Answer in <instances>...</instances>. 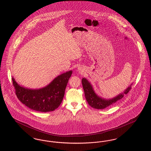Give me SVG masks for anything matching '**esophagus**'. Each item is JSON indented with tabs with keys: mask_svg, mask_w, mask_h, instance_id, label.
Returning a JSON list of instances; mask_svg holds the SVG:
<instances>
[{
	"mask_svg": "<svg viewBox=\"0 0 151 151\" xmlns=\"http://www.w3.org/2000/svg\"><path fill=\"white\" fill-rule=\"evenodd\" d=\"M78 70H79V72L81 71V70H80V69H78Z\"/></svg>",
	"mask_w": 151,
	"mask_h": 151,
	"instance_id": "obj_1",
	"label": "esophagus"
}]
</instances>
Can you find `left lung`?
<instances>
[{
  "label": "left lung",
  "mask_w": 151,
  "mask_h": 151,
  "mask_svg": "<svg viewBox=\"0 0 151 151\" xmlns=\"http://www.w3.org/2000/svg\"><path fill=\"white\" fill-rule=\"evenodd\" d=\"M81 83L84 89L86 101L91 107L97 109H104L110 105L114 104L118 101L122 99L124 94H127L131 89V86H130L124 91L123 93L118 95L114 98L106 100L100 97L95 93L92 85L86 78L82 79Z\"/></svg>",
  "instance_id": "obj_1"
}]
</instances>
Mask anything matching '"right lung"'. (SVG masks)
Segmentation results:
<instances>
[{
  "mask_svg": "<svg viewBox=\"0 0 151 151\" xmlns=\"http://www.w3.org/2000/svg\"><path fill=\"white\" fill-rule=\"evenodd\" d=\"M72 73V71L63 73L54 79L48 86L38 89L20 86L13 78L12 79L16 94L23 104L36 111L48 112L54 110L60 105Z\"/></svg>",
  "mask_w": 151,
  "mask_h": 151,
  "instance_id": "1",
  "label": "right lung"
}]
</instances>
